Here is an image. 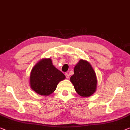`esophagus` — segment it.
Listing matches in <instances>:
<instances>
[{"instance_id": "esophagus-1", "label": "esophagus", "mask_w": 130, "mask_h": 130, "mask_svg": "<svg viewBox=\"0 0 130 130\" xmlns=\"http://www.w3.org/2000/svg\"><path fill=\"white\" fill-rule=\"evenodd\" d=\"M65 75H66V77L67 78H69V74L68 73H65Z\"/></svg>"}]
</instances>
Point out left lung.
<instances>
[{"mask_svg":"<svg viewBox=\"0 0 130 130\" xmlns=\"http://www.w3.org/2000/svg\"><path fill=\"white\" fill-rule=\"evenodd\" d=\"M70 81L76 92L82 97L91 96L96 90L98 81L95 71L85 60L80 59L75 65Z\"/></svg>","mask_w":130,"mask_h":130,"instance_id":"left-lung-1","label":"left lung"}]
</instances>
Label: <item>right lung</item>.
<instances>
[{"label": "right lung", "mask_w": 130, "mask_h": 130, "mask_svg": "<svg viewBox=\"0 0 130 130\" xmlns=\"http://www.w3.org/2000/svg\"><path fill=\"white\" fill-rule=\"evenodd\" d=\"M65 78V75L54 66L51 59L44 58L31 70L29 85L38 94L47 96L56 90L59 82Z\"/></svg>", "instance_id": "obj_1"}]
</instances>
